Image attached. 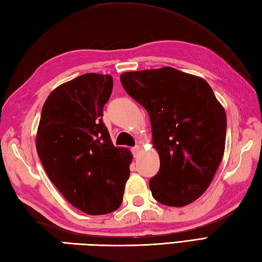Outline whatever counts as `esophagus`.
<instances>
[{"label": "esophagus", "mask_w": 262, "mask_h": 262, "mask_svg": "<svg viewBox=\"0 0 262 262\" xmlns=\"http://www.w3.org/2000/svg\"><path fill=\"white\" fill-rule=\"evenodd\" d=\"M140 151H141V147L138 145H136V146L132 148V152H133V155H134V157H137L138 153H140Z\"/></svg>", "instance_id": "1"}]
</instances>
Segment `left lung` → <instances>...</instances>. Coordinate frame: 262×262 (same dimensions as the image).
<instances>
[{
    "mask_svg": "<svg viewBox=\"0 0 262 262\" xmlns=\"http://www.w3.org/2000/svg\"><path fill=\"white\" fill-rule=\"evenodd\" d=\"M125 91L149 115L160 170L149 180L159 203L181 207L205 192L223 158L226 115L209 84L173 68L126 72Z\"/></svg>",
    "mask_w": 262,
    "mask_h": 262,
    "instance_id": "1",
    "label": "left lung"
}]
</instances>
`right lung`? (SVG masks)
I'll list each match as a JSON object with an SVG mask.
<instances>
[{"instance_id": "obj_1", "label": "right lung", "mask_w": 262, "mask_h": 262, "mask_svg": "<svg viewBox=\"0 0 262 262\" xmlns=\"http://www.w3.org/2000/svg\"><path fill=\"white\" fill-rule=\"evenodd\" d=\"M113 86L111 75L96 73L59 85L43 103L37 132L38 157L48 178L89 215L118 208L130 173V152L114 146L102 120Z\"/></svg>"}]
</instances>
